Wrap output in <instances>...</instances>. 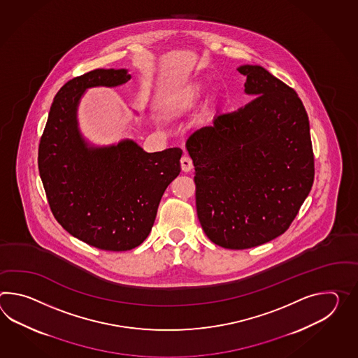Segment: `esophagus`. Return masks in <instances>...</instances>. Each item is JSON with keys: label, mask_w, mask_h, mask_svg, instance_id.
<instances>
[{"label": "esophagus", "mask_w": 358, "mask_h": 358, "mask_svg": "<svg viewBox=\"0 0 358 358\" xmlns=\"http://www.w3.org/2000/svg\"><path fill=\"white\" fill-rule=\"evenodd\" d=\"M181 168H182L183 172H190L191 169H192V160L189 158V157H186V155H183L182 158H181Z\"/></svg>", "instance_id": "34e87169"}]
</instances>
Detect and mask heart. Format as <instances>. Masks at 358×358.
<instances>
[{"mask_svg":"<svg viewBox=\"0 0 358 358\" xmlns=\"http://www.w3.org/2000/svg\"><path fill=\"white\" fill-rule=\"evenodd\" d=\"M206 95V86L201 82H192L176 94L172 103L169 105V110L175 115L185 114L198 106L201 99Z\"/></svg>","mask_w":358,"mask_h":358,"instance_id":"heart-1","label":"heart"}]
</instances>
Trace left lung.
Instances as JSON below:
<instances>
[{
    "label": "left lung",
    "mask_w": 358,
    "mask_h": 358,
    "mask_svg": "<svg viewBox=\"0 0 358 358\" xmlns=\"http://www.w3.org/2000/svg\"><path fill=\"white\" fill-rule=\"evenodd\" d=\"M238 71L247 77L245 94L255 99L186 143L199 222L226 249L258 247L282 235L315 178L302 100L261 65Z\"/></svg>",
    "instance_id": "1"
}]
</instances>
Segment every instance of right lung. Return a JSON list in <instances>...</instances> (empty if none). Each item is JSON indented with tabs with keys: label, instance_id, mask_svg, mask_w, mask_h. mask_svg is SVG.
Here are the masks:
<instances>
[{
	"label": "right lung",
	"instance_id": "right-lung-1",
	"mask_svg": "<svg viewBox=\"0 0 358 358\" xmlns=\"http://www.w3.org/2000/svg\"><path fill=\"white\" fill-rule=\"evenodd\" d=\"M131 80L126 69H95L68 80L48 113L38 169L56 221L91 247L124 252L149 236L160 199L181 172L178 148L146 152L132 140L88 146L77 110L91 87Z\"/></svg>",
	"mask_w": 358,
	"mask_h": 358
}]
</instances>
